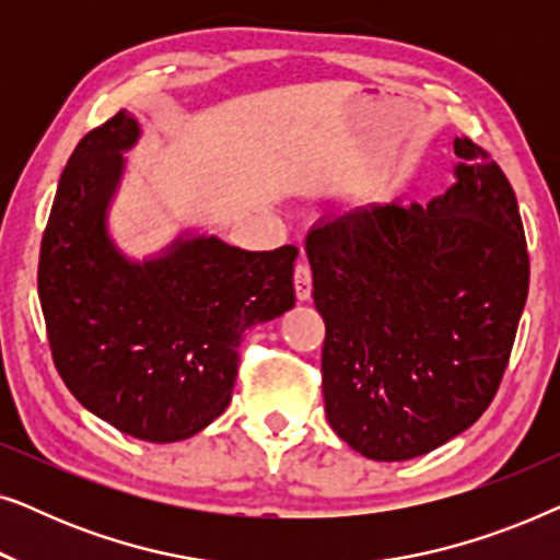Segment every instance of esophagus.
<instances>
[{"mask_svg":"<svg viewBox=\"0 0 560 560\" xmlns=\"http://www.w3.org/2000/svg\"><path fill=\"white\" fill-rule=\"evenodd\" d=\"M293 282H295L298 301H308V298H311V265L305 262V259H298V262H295Z\"/></svg>","mask_w":560,"mask_h":560,"instance_id":"esophagus-1","label":"esophagus"}]
</instances>
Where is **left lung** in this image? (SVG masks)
Here are the masks:
<instances>
[{
	"mask_svg": "<svg viewBox=\"0 0 560 560\" xmlns=\"http://www.w3.org/2000/svg\"><path fill=\"white\" fill-rule=\"evenodd\" d=\"M456 183L428 206L370 203L305 240L326 324V418L374 462H408L494 400L530 257L517 198L487 150L456 137Z\"/></svg>",
	"mask_w": 560,
	"mask_h": 560,
	"instance_id": "obj_1",
	"label": "left lung"
}]
</instances>
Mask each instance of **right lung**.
<instances>
[{
	"instance_id": "right-lung-1",
	"label": "right lung",
	"mask_w": 560,
	"mask_h": 560,
	"mask_svg": "<svg viewBox=\"0 0 560 560\" xmlns=\"http://www.w3.org/2000/svg\"><path fill=\"white\" fill-rule=\"evenodd\" d=\"M137 137L121 109L75 144L43 232L37 293L52 362L75 400L132 439L173 443L226 410L242 334L295 305L298 249L194 236L129 262L104 213L125 171L121 150Z\"/></svg>"
}]
</instances>
